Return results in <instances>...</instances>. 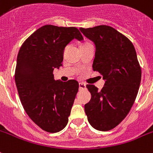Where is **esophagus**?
<instances>
[{
    "instance_id": "esophagus-1",
    "label": "esophagus",
    "mask_w": 153,
    "mask_h": 153,
    "mask_svg": "<svg viewBox=\"0 0 153 153\" xmlns=\"http://www.w3.org/2000/svg\"><path fill=\"white\" fill-rule=\"evenodd\" d=\"M79 89H85V88H86V85H85L84 83L79 82Z\"/></svg>"
}]
</instances>
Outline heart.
Here are the masks:
<instances>
[{
    "mask_svg": "<svg viewBox=\"0 0 153 153\" xmlns=\"http://www.w3.org/2000/svg\"><path fill=\"white\" fill-rule=\"evenodd\" d=\"M89 44H90L89 42H85V43H84V44H83L82 46H83V45H89Z\"/></svg>",
    "mask_w": 153,
    "mask_h": 153,
    "instance_id": "1",
    "label": "heart"
}]
</instances>
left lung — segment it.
I'll use <instances>...</instances> for the list:
<instances>
[{
	"label": "left lung",
	"instance_id": "obj_1",
	"mask_svg": "<svg viewBox=\"0 0 153 153\" xmlns=\"http://www.w3.org/2000/svg\"><path fill=\"white\" fill-rule=\"evenodd\" d=\"M81 32L96 46L93 69L105 80L101 90L87 85L91 100L85 105L88 121L94 129L108 131L125 119L137 97L141 70L132 42L113 27L100 25Z\"/></svg>",
	"mask_w": 153,
	"mask_h": 153
}]
</instances>
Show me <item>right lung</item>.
<instances>
[{
	"mask_svg": "<svg viewBox=\"0 0 153 153\" xmlns=\"http://www.w3.org/2000/svg\"><path fill=\"white\" fill-rule=\"evenodd\" d=\"M83 40L76 27L45 25L23 42L16 61L15 81L20 101L32 121L48 133L67 126L79 82L55 80L64 50L73 39Z\"/></svg>",
	"mask_w": 153,
	"mask_h": 153,
	"instance_id": "add662e5",
	"label": "right lung"
}]
</instances>
